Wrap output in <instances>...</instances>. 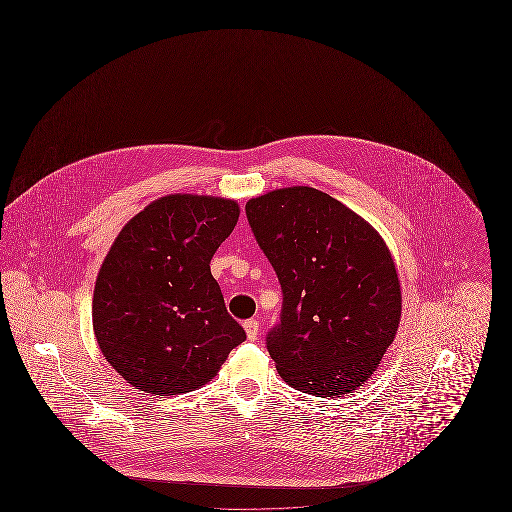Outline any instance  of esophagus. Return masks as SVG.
Returning <instances> with one entry per match:
<instances>
[{
	"mask_svg": "<svg viewBox=\"0 0 512 512\" xmlns=\"http://www.w3.org/2000/svg\"><path fill=\"white\" fill-rule=\"evenodd\" d=\"M244 328L245 334H247V338H249V340H257V336H259V322H257L255 318H249V320H245Z\"/></svg>",
	"mask_w": 512,
	"mask_h": 512,
	"instance_id": "34e87169",
	"label": "esophagus"
}]
</instances>
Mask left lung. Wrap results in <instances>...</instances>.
Returning a JSON list of instances; mask_svg holds the SVG:
<instances>
[{
	"mask_svg": "<svg viewBox=\"0 0 512 512\" xmlns=\"http://www.w3.org/2000/svg\"><path fill=\"white\" fill-rule=\"evenodd\" d=\"M245 215L284 295L267 334L278 374L309 395L353 393L399 328L401 288L388 245L355 211L309 186L253 197Z\"/></svg>",
	"mask_w": 512,
	"mask_h": 512,
	"instance_id": "obj_1",
	"label": "left lung"
}]
</instances>
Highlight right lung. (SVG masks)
I'll return each mask as SVG.
<instances>
[{
	"mask_svg": "<svg viewBox=\"0 0 512 512\" xmlns=\"http://www.w3.org/2000/svg\"><path fill=\"white\" fill-rule=\"evenodd\" d=\"M238 217L232 199L167 195L111 245L92 320L103 357L132 388L176 395L205 386L245 340L209 267Z\"/></svg>",
	"mask_w": 512,
	"mask_h": 512,
	"instance_id": "right-lung-1",
	"label": "right lung"
}]
</instances>
